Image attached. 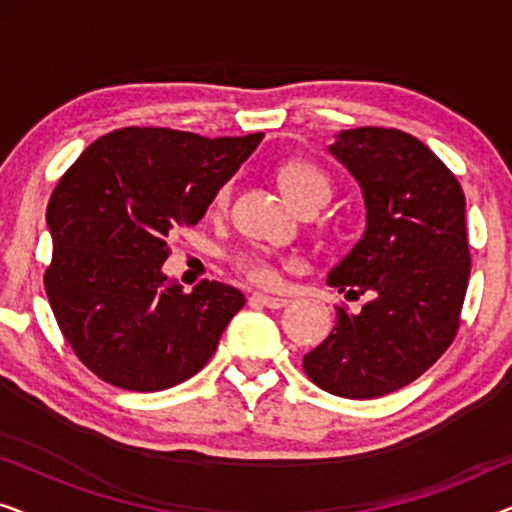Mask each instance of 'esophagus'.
I'll return each instance as SVG.
<instances>
[{
  "label": "esophagus",
  "instance_id": "esophagus-1",
  "mask_svg": "<svg viewBox=\"0 0 512 512\" xmlns=\"http://www.w3.org/2000/svg\"><path fill=\"white\" fill-rule=\"evenodd\" d=\"M251 300H256V303H261L265 307H270V310H282V307L289 305V298H282V296H268V293H254Z\"/></svg>",
  "mask_w": 512,
  "mask_h": 512
}]
</instances>
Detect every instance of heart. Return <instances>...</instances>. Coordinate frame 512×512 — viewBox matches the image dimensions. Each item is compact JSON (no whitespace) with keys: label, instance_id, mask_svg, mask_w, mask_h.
<instances>
[{"label":"heart","instance_id":"b5f03b06","mask_svg":"<svg viewBox=\"0 0 512 512\" xmlns=\"http://www.w3.org/2000/svg\"><path fill=\"white\" fill-rule=\"evenodd\" d=\"M279 186L286 198H289L293 205H303L307 198H314V195H321V198L328 200V179L321 174L317 167L307 163H289L279 170ZM228 200V188H221L219 195H216V205H223ZM240 270L247 272L249 279H254L258 284H275L277 282V268L272 265L268 258L263 256H242L240 258Z\"/></svg>","mask_w":512,"mask_h":512}]
</instances>
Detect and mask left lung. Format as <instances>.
<instances>
[{"mask_svg": "<svg viewBox=\"0 0 512 512\" xmlns=\"http://www.w3.org/2000/svg\"><path fill=\"white\" fill-rule=\"evenodd\" d=\"M328 153L361 188L366 230L326 284L370 300L356 314L335 310L333 331L303 368L328 394L377 398L426 373L457 335L471 275L466 200L443 160L408 132L342 130Z\"/></svg>", "mask_w": 512, "mask_h": 512, "instance_id": "obj_1", "label": "left lung"}]
</instances>
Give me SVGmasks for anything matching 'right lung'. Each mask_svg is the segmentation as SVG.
<instances>
[{
	"label": "right lung",
	"mask_w": 512,
	"mask_h": 512,
	"mask_svg": "<svg viewBox=\"0 0 512 512\" xmlns=\"http://www.w3.org/2000/svg\"><path fill=\"white\" fill-rule=\"evenodd\" d=\"M261 139L123 128L58 181L46 209V296L69 347L104 382L170 389L212 359L244 296L221 282L181 291L163 272L167 237L205 216Z\"/></svg>",
	"instance_id": "obj_1"
}]
</instances>
